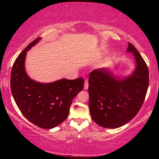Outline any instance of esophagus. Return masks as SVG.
<instances>
[{
    "mask_svg": "<svg viewBox=\"0 0 159 159\" xmlns=\"http://www.w3.org/2000/svg\"><path fill=\"white\" fill-rule=\"evenodd\" d=\"M88 86H89L88 81L86 80L85 81H84V90H87V89L88 88Z\"/></svg>",
    "mask_w": 159,
    "mask_h": 159,
    "instance_id": "obj_1",
    "label": "esophagus"
}]
</instances>
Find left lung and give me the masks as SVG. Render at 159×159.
<instances>
[{
  "label": "left lung",
  "instance_id": "8db88e82",
  "mask_svg": "<svg viewBox=\"0 0 159 159\" xmlns=\"http://www.w3.org/2000/svg\"><path fill=\"white\" fill-rule=\"evenodd\" d=\"M136 69L130 77L118 80L106 69H95L89 77V108L93 120L105 128H117L134 118L142 107L149 84V71L140 53L128 43Z\"/></svg>",
  "mask_w": 159,
  "mask_h": 159
}]
</instances>
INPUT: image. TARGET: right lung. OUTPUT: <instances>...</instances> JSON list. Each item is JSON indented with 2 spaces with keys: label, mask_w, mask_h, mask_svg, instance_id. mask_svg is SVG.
<instances>
[{
  "label": "right lung",
  "mask_w": 159,
  "mask_h": 159,
  "mask_svg": "<svg viewBox=\"0 0 159 159\" xmlns=\"http://www.w3.org/2000/svg\"><path fill=\"white\" fill-rule=\"evenodd\" d=\"M39 40L30 43L15 60L11 90L19 110L30 122L43 129H52L67 118L73 99L83 90L84 81L80 77L43 84L30 79L25 69L26 53Z\"/></svg>",
  "instance_id": "add662e5"
}]
</instances>
